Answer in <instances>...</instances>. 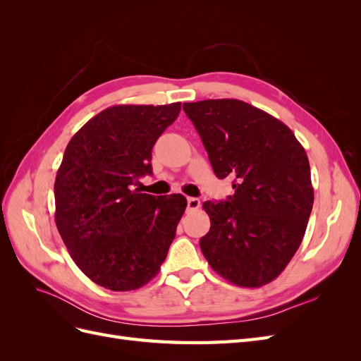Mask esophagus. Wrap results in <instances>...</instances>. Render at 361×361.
<instances>
[{
	"mask_svg": "<svg viewBox=\"0 0 361 361\" xmlns=\"http://www.w3.org/2000/svg\"><path fill=\"white\" fill-rule=\"evenodd\" d=\"M187 206H188V211H195L200 207V200L195 199V197H188L187 199Z\"/></svg>",
	"mask_w": 361,
	"mask_h": 361,
	"instance_id": "34e87169",
	"label": "esophagus"
}]
</instances>
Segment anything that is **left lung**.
<instances>
[{"mask_svg":"<svg viewBox=\"0 0 361 361\" xmlns=\"http://www.w3.org/2000/svg\"><path fill=\"white\" fill-rule=\"evenodd\" d=\"M218 179L235 194L204 202L200 248L211 268L243 288L277 279L297 253L313 207L309 158L279 118L238 99L183 104Z\"/></svg>","mask_w":361,"mask_h":361,"instance_id":"1","label":"left lung"}]
</instances>
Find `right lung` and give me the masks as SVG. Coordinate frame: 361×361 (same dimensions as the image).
<instances>
[{
	"mask_svg": "<svg viewBox=\"0 0 361 361\" xmlns=\"http://www.w3.org/2000/svg\"><path fill=\"white\" fill-rule=\"evenodd\" d=\"M179 111L180 102L110 106L64 150L54 183L56 224L76 267L105 289L145 286L176 236L187 199L130 185L152 173V147Z\"/></svg>",
	"mask_w": 361,
	"mask_h": 361,
	"instance_id": "right-lung-1",
	"label": "right lung"
}]
</instances>
